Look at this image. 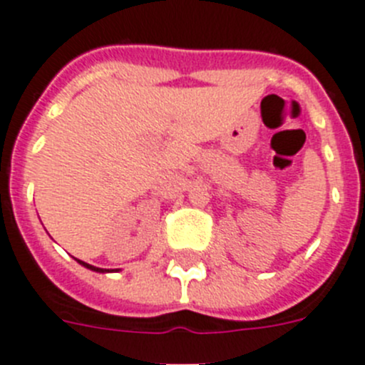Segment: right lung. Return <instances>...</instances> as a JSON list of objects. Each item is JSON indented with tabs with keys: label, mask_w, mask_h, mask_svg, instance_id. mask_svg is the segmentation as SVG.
I'll use <instances>...</instances> for the list:
<instances>
[{
	"label": "right lung",
	"mask_w": 365,
	"mask_h": 365,
	"mask_svg": "<svg viewBox=\"0 0 365 365\" xmlns=\"http://www.w3.org/2000/svg\"><path fill=\"white\" fill-rule=\"evenodd\" d=\"M80 262L81 265H83V267H87V269H91V271H96V272H105L103 269H100V267H94V265H88V264H85V262H81V260H78Z\"/></svg>",
	"instance_id": "add662e5"
}]
</instances>
